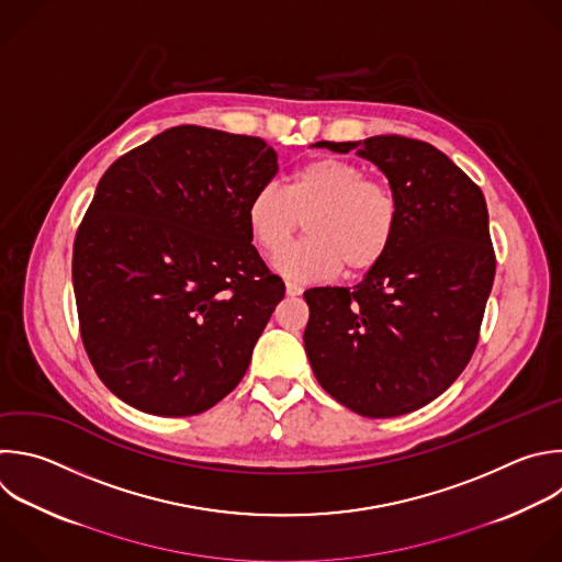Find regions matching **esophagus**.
Returning <instances> with one entry per match:
<instances>
[{
  "label": "esophagus",
  "instance_id": "1",
  "mask_svg": "<svg viewBox=\"0 0 562 562\" xmlns=\"http://www.w3.org/2000/svg\"><path fill=\"white\" fill-rule=\"evenodd\" d=\"M302 284H297V282H286V295H291V297H295V295H302Z\"/></svg>",
  "mask_w": 562,
  "mask_h": 562
}]
</instances>
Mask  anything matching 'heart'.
<instances>
[{"label": "heart", "instance_id": "b5f03b06", "mask_svg": "<svg viewBox=\"0 0 562 562\" xmlns=\"http://www.w3.org/2000/svg\"><path fill=\"white\" fill-rule=\"evenodd\" d=\"M304 215L310 238L273 262L293 280H324L341 267L348 273L372 269L391 249L400 223L391 187L339 158L308 160L286 176L284 192L265 182L247 203L249 234L267 254L281 251Z\"/></svg>", "mask_w": 562, "mask_h": 562}]
</instances>
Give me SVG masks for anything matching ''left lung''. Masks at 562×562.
Here are the masks:
<instances>
[{
	"label": "left lung",
	"mask_w": 562,
	"mask_h": 562,
	"mask_svg": "<svg viewBox=\"0 0 562 562\" xmlns=\"http://www.w3.org/2000/svg\"><path fill=\"white\" fill-rule=\"evenodd\" d=\"M315 145L375 162L400 223L391 249L359 284L304 293L311 368L333 400L361 417L413 413L452 386L479 341L496 271L483 192L417 138Z\"/></svg>",
	"instance_id": "1"
}]
</instances>
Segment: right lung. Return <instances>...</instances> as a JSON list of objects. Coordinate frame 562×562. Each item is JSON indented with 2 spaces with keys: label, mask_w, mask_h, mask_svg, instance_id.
<instances>
[{
  "label": "right lung",
  "mask_w": 562,
  "mask_h": 562,
  "mask_svg": "<svg viewBox=\"0 0 562 562\" xmlns=\"http://www.w3.org/2000/svg\"><path fill=\"white\" fill-rule=\"evenodd\" d=\"M276 171L258 136L178 125L101 176L72 284L86 352L121 402L192 417L240 384L284 297L247 225L251 194Z\"/></svg>",
  "instance_id": "right-lung-1"
}]
</instances>
